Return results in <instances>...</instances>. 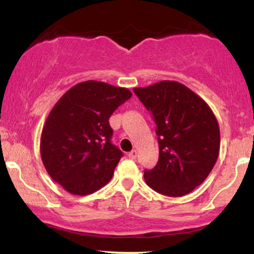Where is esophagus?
<instances>
[{
	"label": "esophagus",
	"mask_w": 254,
	"mask_h": 254,
	"mask_svg": "<svg viewBox=\"0 0 254 254\" xmlns=\"http://www.w3.org/2000/svg\"><path fill=\"white\" fill-rule=\"evenodd\" d=\"M129 157H130V159H132V160L136 159V157H137V150L136 149L131 150L129 153Z\"/></svg>",
	"instance_id": "34e87169"
}]
</instances>
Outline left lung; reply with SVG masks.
I'll return each mask as SVG.
<instances>
[{
  "mask_svg": "<svg viewBox=\"0 0 254 254\" xmlns=\"http://www.w3.org/2000/svg\"><path fill=\"white\" fill-rule=\"evenodd\" d=\"M156 125L159 161L144 171L149 188L170 197L190 193L209 176L220 153V127L209 105L177 81L133 88Z\"/></svg>",
  "mask_w": 254,
  "mask_h": 254,
  "instance_id": "obj_1",
  "label": "left lung"
}]
</instances>
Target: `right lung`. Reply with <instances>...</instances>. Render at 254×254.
I'll use <instances>...</instances> for the list:
<instances>
[{"mask_svg":"<svg viewBox=\"0 0 254 254\" xmlns=\"http://www.w3.org/2000/svg\"><path fill=\"white\" fill-rule=\"evenodd\" d=\"M131 95L127 88L89 80L71 87L52 107L40 155L50 177L69 193L86 196L111 180L123 153L111 142L109 119Z\"/></svg>","mask_w":254,"mask_h":254,"instance_id":"obj_1","label":"right lung"}]
</instances>
